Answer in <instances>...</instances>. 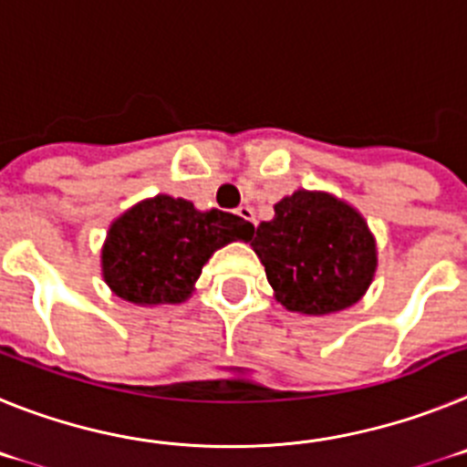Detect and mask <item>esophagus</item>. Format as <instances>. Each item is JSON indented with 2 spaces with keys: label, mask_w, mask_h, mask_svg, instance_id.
I'll return each instance as SVG.
<instances>
[{
  "label": "esophagus",
  "mask_w": 467,
  "mask_h": 467,
  "mask_svg": "<svg viewBox=\"0 0 467 467\" xmlns=\"http://www.w3.org/2000/svg\"><path fill=\"white\" fill-rule=\"evenodd\" d=\"M234 213H237L239 218H244V221H249V223H256V216H254V209H251V206H239L237 211H234Z\"/></svg>",
  "instance_id": "1"
}]
</instances>
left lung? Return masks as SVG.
<instances>
[{"mask_svg": "<svg viewBox=\"0 0 467 467\" xmlns=\"http://www.w3.org/2000/svg\"><path fill=\"white\" fill-rule=\"evenodd\" d=\"M277 301L291 312L331 315L368 289L376 244L364 218L331 194L298 190L251 234Z\"/></svg>", "mask_w": 467, "mask_h": 467, "instance_id": "8db88e82", "label": "left lung"}]
</instances>
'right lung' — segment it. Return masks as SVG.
I'll return each mask as SVG.
<instances>
[{
	"label": "right lung",
	"instance_id": "add662e5",
	"mask_svg": "<svg viewBox=\"0 0 467 467\" xmlns=\"http://www.w3.org/2000/svg\"><path fill=\"white\" fill-rule=\"evenodd\" d=\"M244 218L157 194L112 223L103 246V277L119 298L138 306L181 303L211 254L228 242H249Z\"/></svg>",
	"mask_w": 467,
	"mask_h": 467
}]
</instances>
